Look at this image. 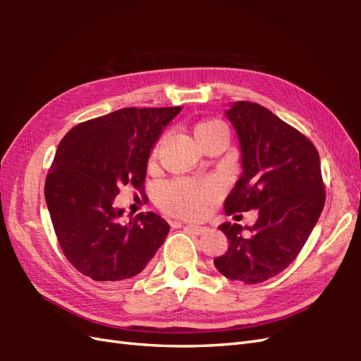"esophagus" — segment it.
<instances>
[{"mask_svg":"<svg viewBox=\"0 0 361 361\" xmlns=\"http://www.w3.org/2000/svg\"><path fill=\"white\" fill-rule=\"evenodd\" d=\"M185 229H186V231H189V233H192V234H195V235H202V234H204V233H206V228H204V226L186 225V226H185Z\"/></svg>","mask_w":361,"mask_h":361,"instance_id":"obj_1","label":"esophagus"}]
</instances>
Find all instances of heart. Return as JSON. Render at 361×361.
<instances>
[{
  "instance_id": "b5f03b06",
  "label": "heart",
  "mask_w": 361,
  "mask_h": 361,
  "mask_svg": "<svg viewBox=\"0 0 361 361\" xmlns=\"http://www.w3.org/2000/svg\"><path fill=\"white\" fill-rule=\"evenodd\" d=\"M226 130L225 126L217 119H206L198 122L194 133L198 142H202L206 136ZM158 145L155 147L157 152ZM219 194V186L214 181H192V180H172L161 186L158 190V204L161 209L169 214L181 217H198L202 214L204 204Z\"/></svg>"
}]
</instances>
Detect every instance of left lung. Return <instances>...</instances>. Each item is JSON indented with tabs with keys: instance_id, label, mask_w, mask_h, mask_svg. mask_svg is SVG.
<instances>
[{
	"instance_id": "obj_1",
	"label": "left lung",
	"mask_w": 361,
	"mask_h": 361,
	"mask_svg": "<svg viewBox=\"0 0 361 361\" xmlns=\"http://www.w3.org/2000/svg\"><path fill=\"white\" fill-rule=\"evenodd\" d=\"M240 142L243 172L225 200V212L257 209L243 235L239 224L220 225L229 240L226 255L214 259L228 279L259 283L293 262L326 202L315 145L265 106L240 101L226 111Z\"/></svg>"
}]
</instances>
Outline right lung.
I'll use <instances>...</instances> for the list:
<instances>
[{
	"instance_id": "obj_1",
	"label": "right lung",
	"mask_w": 361,
	"mask_h": 361,
	"mask_svg": "<svg viewBox=\"0 0 361 361\" xmlns=\"http://www.w3.org/2000/svg\"><path fill=\"white\" fill-rule=\"evenodd\" d=\"M181 106L122 109L82 122L60 141L46 175L44 198L65 257L99 282L141 273L169 234L158 214L122 224L113 206L122 186L144 190L147 159Z\"/></svg>"
}]
</instances>
